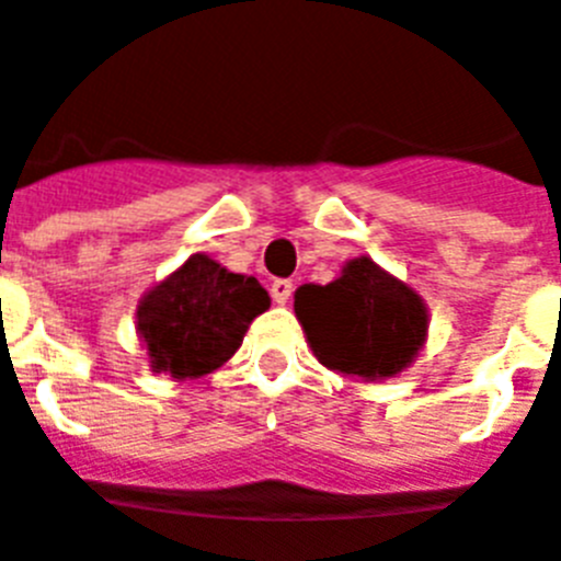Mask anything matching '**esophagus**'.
I'll list each match as a JSON object with an SVG mask.
<instances>
[{"mask_svg":"<svg viewBox=\"0 0 561 561\" xmlns=\"http://www.w3.org/2000/svg\"><path fill=\"white\" fill-rule=\"evenodd\" d=\"M290 294H294V282L290 279H276L271 285V297L276 306H285V302L290 299Z\"/></svg>","mask_w":561,"mask_h":561,"instance_id":"1","label":"esophagus"}]
</instances>
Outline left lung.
Wrapping results in <instances>:
<instances>
[{"mask_svg": "<svg viewBox=\"0 0 561 561\" xmlns=\"http://www.w3.org/2000/svg\"><path fill=\"white\" fill-rule=\"evenodd\" d=\"M294 314L314 358L358 381L404 373L425 346L431 323L425 299L369 255L350 259L329 285H299Z\"/></svg>", "mask_w": 561, "mask_h": 561, "instance_id": "left-lung-1", "label": "left lung"}]
</instances>
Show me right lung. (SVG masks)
<instances>
[{"mask_svg": "<svg viewBox=\"0 0 561 561\" xmlns=\"http://www.w3.org/2000/svg\"><path fill=\"white\" fill-rule=\"evenodd\" d=\"M271 308L255 276L227 271L206 253L188 255L136 306V334L151 373L194 381L224 367L255 317Z\"/></svg>", "mask_w": 561, "mask_h": 561, "instance_id": "add662e5", "label": "right lung"}]
</instances>
